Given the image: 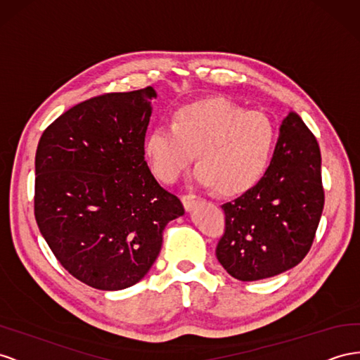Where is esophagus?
Segmentation results:
<instances>
[{"label":"esophagus","instance_id":"esophagus-1","mask_svg":"<svg viewBox=\"0 0 360 360\" xmlns=\"http://www.w3.org/2000/svg\"><path fill=\"white\" fill-rule=\"evenodd\" d=\"M198 201V197L193 195V193H186V195H181V202L186 210H191L193 204Z\"/></svg>","mask_w":360,"mask_h":360}]
</instances>
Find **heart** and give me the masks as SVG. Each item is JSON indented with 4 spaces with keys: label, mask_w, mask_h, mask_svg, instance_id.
Returning a JSON list of instances; mask_svg holds the SVG:
<instances>
[{
    "label": "heart",
    "mask_w": 360,
    "mask_h": 360,
    "mask_svg": "<svg viewBox=\"0 0 360 360\" xmlns=\"http://www.w3.org/2000/svg\"><path fill=\"white\" fill-rule=\"evenodd\" d=\"M276 142L277 130L268 115L213 96L180 105L171 125L148 133L143 150L153 174L165 183L177 181L197 151L195 179L236 195L265 176Z\"/></svg>",
    "instance_id": "1"
}]
</instances>
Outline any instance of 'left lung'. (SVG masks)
<instances>
[{
	"label": "left lung",
	"mask_w": 360,
	"mask_h": 360,
	"mask_svg": "<svg viewBox=\"0 0 360 360\" xmlns=\"http://www.w3.org/2000/svg\"><path fill=\"white\" fill-rule=\"evenodd\" d=\"M221 207L226 227L217 257L231 277H274L306 257L324 209V188L319 145L295 112L281 122L265 176Z\"/></svg>",
	"instance_id": "obj_1"
}]
</instances>
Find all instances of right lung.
<instances>
[{"label": "right lung", "mask_w": 360, "mask_h": 360, "mask_svg": "<svg viewBox=\"0 0 360 360\" xmlns=\"http://www.w3.org/2000/svg\"><path fill=\"white\" fill-rule=\"evenodd\" d=\"M151 86L103 94L48 125L36 150L34 217L60 265L101 290L138 283L184 213L143 158Z\"/></svg>", "instance_id": "obj_1"}]
</instances>
